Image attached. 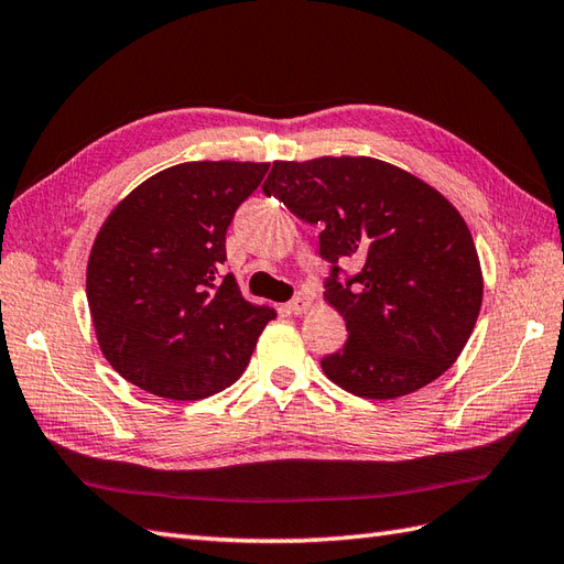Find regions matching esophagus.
Returning <instances> with one entry per match:
<instances>
[{
  "label": "esophagus",
  "instance_id": "34e87169",
  "mask_svg": "<svg viewBox=\"0 0 564 564\" xmlns=\"http://www.w3.org/2000/svg\"><path fill=\"white\" fill-rule=\"evenodd\" d=\"M312 307V297L307 293H297L291 303H288V312L293 314H305Z\"/></svg>",
  "mask_w": 564,
  "mask_h": 564
}]
</instances>
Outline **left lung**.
<instances>
[{"instance_id":"8db88e82","label":"left lung","mask_w":564,"mask_h":564,"mask_svg":"<svg viewBox=\"0 0 564 564\" xmlns=\"http://www.w3.org/2000/svg\"><path fill=\"white\" fill-rule=\"evenodd\" d=\"M261 189L322 226L324 297L348 329L346 346L322 358L334 384L384 401L452 368L478 319L482 273L466 220L435 187L368 155H324L276 161ZM341 258L359 264L346 284Z\"/></svg>"}]
</instances>
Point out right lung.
I'll use <instances>...</instances> for the list:
<instances>
[{
    "instance_id": "right-lung-1",
    "label": "right lung",
    "mask_w": 564,
    "mask_h": 564,
    "mask_svg": "<svg viewBox=\"0 0 564 564\" xmlns=\"http://www.w3.org/2000/svg\"><path fill=\"white\" fill-rule=\"evenodd\" d=\"M269 163H180L117 204L88 257L86 295L102 356L149 394H218L276 317L223 276L226 232Z\"/></svg>"
}]
</instances>
